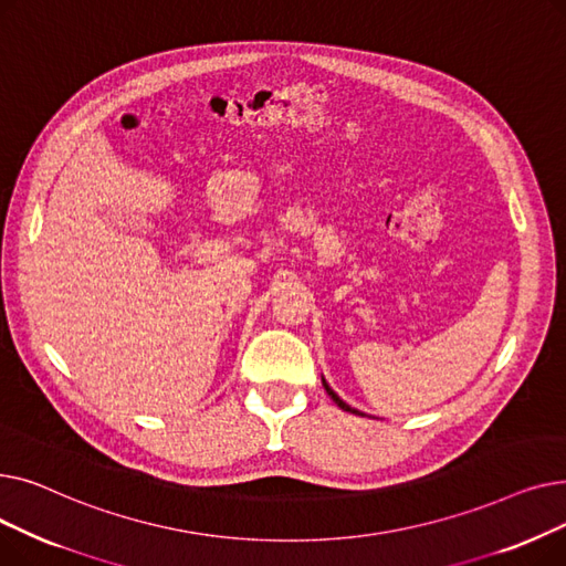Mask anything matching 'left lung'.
I'll use <instances>...</instances> for the list:
<instances>
[{
    "label": "left lung",
    "instance_id": "8db88e82",
    "mask_svg": "<svg viewBox=\"0 0 566 566\" xmlns=\"http://www.w3.org/2000/svg\"><path fill=\"white\" fill-rule=\"evenodd\" d=\"M321 380H323V388H325V392L331 395V399H333V401H335V403H337L342 410H346V412H353V415H363V418H365V412H360L358 408H350V406H348L344 399H339V395H337V392L331 388L328 382H325V378H323V376H321Z\"/></svg>",
    "mask_w": 566,
    "mask_h": 566
}]
</instances>
